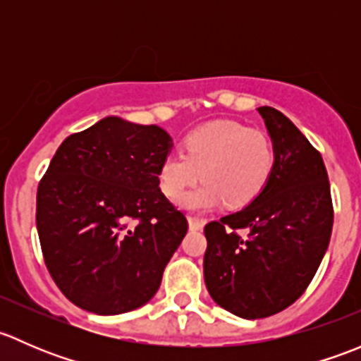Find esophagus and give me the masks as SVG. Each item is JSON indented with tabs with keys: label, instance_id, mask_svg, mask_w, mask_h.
<instances>
[{
	"label": "esophagus",
	"instance_id": "esophagus-1",
	"mask_svg": "<svg viewBox=\"0 0 361 361\" xmlns=\"http://www.w3.org/2000/svg\"><path fill=\"white\" fill-rule=\"evenodd\" d=\"M188 227H190L192 231H202L204 220L197 216H188Z\"/></svg>",
	"mask_w": 361,
	"mask_h": 361
}]
</instances>
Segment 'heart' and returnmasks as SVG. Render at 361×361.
<instances>
[{"mask_svg": "<svg viewBox=\"0 0 361 361\" xmlns=\"http://www.w3.org/2000/svg\"><path fill=\"white\" fill-rule=\"evenodd\" d=\"M183 152L166 155L159 167L160 190L180 199L199 176L204 181L181 199L190 211H209L225 201L243 207L260 195L274 169L271 137L234 120H214L183 137Z\"/></svg>", "mask_w": 361, "mask_h": 361, "instance_id": "b5f03b06", "label": "heart"}]
</instances>
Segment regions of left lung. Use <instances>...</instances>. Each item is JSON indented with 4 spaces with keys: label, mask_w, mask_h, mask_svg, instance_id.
<instances>
[{
    "label": "left lung",
    "mask_w": 361,
    "mask_h": 361,
    "mask_svg": "<svg viewBox=\"0 0 361 361\" xmlns=\"http://www.w3.org/2000/svg\"><path fill=\"white\" fill-rule=\"evenodd\" d=\"M274 148L264 190L238 213L204 227V281L211 298L245 319L292 305L314 278L334 225L329 174L307 137L271 106H260ZM249 232L241 238L237 231Z\"/></svg>",
    "instance_id": "obj_1"
}]
</instances>
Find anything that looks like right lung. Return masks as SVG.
Returning <instances> with one entry per match:
<instances>
[{"label": "right lung", "mask_w": 361, "mask_h": 361, "mask_svg": "<svg viewBox=\"0 0 361 361\" xmlns=\"http://www.w3.org/2000/svg\"><path fill=\"white\" fill-rule=\"evenodd\" d=\"M173 148L157 126L106 116L68 136L36 195V228L50 276L94 314H122L157 293L188 231L159 188Z\"/></svg>", "instance_id": "right-lung-1"}]
</instances>
